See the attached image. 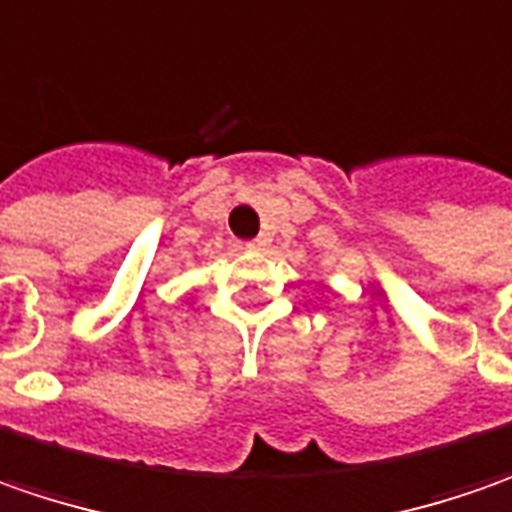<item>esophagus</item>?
<instances>
[{
    "instance_id": "obj_1",
    "label": "esophagus",
    "mask_w": 512,
    "mask_h": 512,
    "mask_svg": "<svg viewBox=\"0 0 512 512\" xmlns=\"http://www.w3.org/2000/svg\"><path fill=\"white\" fill-rule=\"evenodd\" d=\"M269 243H272V238H269V235H260V238L249 240V243H246V249H249V252H260V249H266Z\"/></svg>"
}]
</instances>
